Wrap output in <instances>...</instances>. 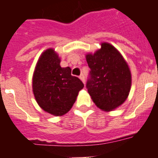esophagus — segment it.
I'll use <instances>...</instances> for the list:
<instances>
[{"mask_svg":"<svg viewBox=\"0 0 158 158\" xmlns=\"http://www.w3.org/2000/svg\"><path fill=\"white\" fill-rule=\"evenodd\" d=\"M79 77H80V79L82 81V82H83V83H85V76H84V74H81L80 76H79Z\"/></svg>","mask_w":158,"mask_h":158,"instance_id":"esophagus-1","label":"esophagus"}]
</instances>
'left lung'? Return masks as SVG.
<instances>
[{
	"mask_svg": "<svg viewBox=\"0 0 158 158\" xmlns=\"http://www.w3.org/2000/svg\"><path fill=\"white\" fill-rule=\"evenodd\" d=\"M90 68L86 88L93 102L104 111H111L127 98L131 85V75L120 53L108 43L94 54L86 55Z\"/></svg>",
	"mask_w": 158,
	"mask_h": 158,
	"instance_id": "left-lung-1",
	"label": "left lung"
}]
</instances>
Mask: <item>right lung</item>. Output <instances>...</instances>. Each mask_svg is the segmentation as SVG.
I'll list each match as a JSON object with an SVG mask.
<instances>
[{"label":"right lung","instance_id":"add662e5","mask_svg":"<svg viewBox=\"0 0 158 158\" xmlns=\"http://www.w3.org/2000/svg\"><path fill=\"white\" fill-rule=\"evenodd\" d=\"M53 49L40 58L33 75V93L39 105L47 112L62 115L71 109L84 84L71 75L69 67L62 68Z\"/></svg>","mask_w":158,"mask_h":158}]
</instances>
